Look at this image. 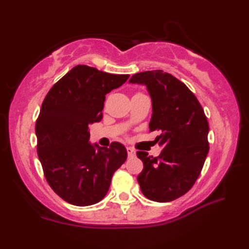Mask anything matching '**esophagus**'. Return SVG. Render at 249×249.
<instances>
[{
	"label": "esophagus",
	"mask_w": 249,
	"mask_h": 249,
	"mask_svg": "<svg viewBox=\"0 0 249 249\" xmlns=\"http://www.w3.org/2000/svg\"><path fill=\"white\" fill-rule=\"evenodd\" d=\"M127 154H128V156L129 157H134V156H136V151L133 149V147H127Z\"/></svg>",
	"instance_id": "34e87169"
}]
</instances>
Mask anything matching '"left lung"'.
Returning <instances> with one entry per match:
<instances>
[{"instance_id":"obj_1","label":"left lung","mask_w":249,"mask_h":249,"mask_svg":"<svg viewBox=\"0 0 249 249\" xmlns=\"http://www.w3.org/2000/svg\"><path fill=\"white\" fill-rule=\"evenodd\" d=\"M144 84L152 98L150 131H160L155 141L163 149L160 156L138 151L143 162L140 189L147 199L170 202L194 186L209 153V123L194 93L168 72L147 71L130 78Z\"/></svg>"}]
</instances>
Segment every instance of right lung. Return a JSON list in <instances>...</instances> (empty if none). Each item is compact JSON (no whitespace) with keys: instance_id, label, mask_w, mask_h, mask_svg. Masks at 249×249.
Here are the masks:
<instances>
[{"instance_id":"right-lung-1","label":"right lung","mask_w":249,"mask_h":249,"mask_svg":"<svg viewBox=\"0 0 249 249\" xmlns=\"http://www.w3.org/2000/svg\"><path fill=\"white\" fill-rule=\"evenodd\" d=\"M128 77L77 65L46 95L35 126L37 154L47 182L68 203L99 202L127 158L119 142L109 149L89 143V125L103 119L106 94Z\"/></svg>"}]
</instances>
